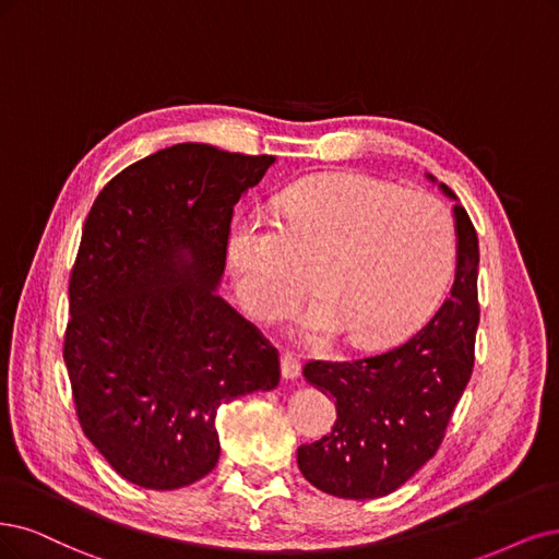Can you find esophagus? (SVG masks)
Masks as SVG:
<instances>
[{
    "label": "esophagus",
    "mask_w": 559,
    "mask_h": 559,
    "mask_svg": "<svg viewBox=\"0 0 559 559\" xmlns=\"http://www.w3.org/2000/svg\"><path fill=\"white\" fill-rule=\"evenodd\" d=\"M281 373L285 380H295L301 373V361L295 353H283L281 355Z\"/></svg>",
    "instance_id": "1"
}]
</instances>
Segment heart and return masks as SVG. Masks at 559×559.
I'll return each instance as SVG.
<instances>
[{
    "label": "heart",
    "instance_id": "1",
    "mask_svg": "<svg viewBox=\"0 0 559 559\" xmlns=\"http://www.w3.org/2000/svg\"><path fill=\"white\" fill-rule=\"evenodd\" d=\"M456 230L447 206L361 175L301 181L278 198L276 225L255 216L227 235L239 297L255 320H276L301 301L311 274L318 301L301 336H338L359 347L396 341L438 308L456 269Z\"/></svg>",
    "mask_w": 559,
    "mask_h": 559
}]
</instances>
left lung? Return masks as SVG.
Returning a JSON list of instances; mask_svg holds the SVG:
<instances>
[{
  "label": "left lung",
  "instance_id": "8db88e82",
  "mask_svg": "<svg viewBox=\"0 0 559 559\" xmlns=\"http://www.w3.org/2000/svg\"><path fill=\"white\" fill-rule=\"evenodd\" d=\"M440 189L459 200L444 183ZM453 218L456 281L421 332L376 357L304 366V378L334 399L338 415L329 436L297 451L301 474L322 492L382 498L436 456L444 440L472 376L479 326V239L461 202Z\"/></svg>",
  "mask_w": 559,
  "mask_h": 559
}]
</instances>
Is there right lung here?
Wrapping results in <instances>:
<instances>
[{
	"label": "right lung",
	"mask_w": 559,
	"mask_h": 559,
	"mask_svg": "<svg viewBox=\"0 0 559 559\" xmlns=\"http://www.w3.org/2000/svg\"><path fill=\"white\" fill-rule=\"evenodd\" d=\"M274 160L173 144L87 214L64 361L82 432L135 486L200 481L221 456L218 407L281 380L278 349L216 293L235 204Z\"/></svg>",
	"instance_id": "add662e5"
}]
</instances>
